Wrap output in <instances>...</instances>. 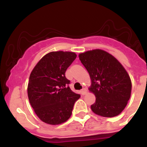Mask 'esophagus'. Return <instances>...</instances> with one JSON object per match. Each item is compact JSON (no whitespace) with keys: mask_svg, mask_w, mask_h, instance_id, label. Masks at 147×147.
Here are the masks:
<instances>
[{"mask_svg":"<svg viewBox=\"0 0 147 147\" xmlns=\"http://www.w3.org/2000/svg\"><path fill=\"white\" fill-rule=\"evenodd\" d=\"M86 91H87L86 89L83 88L82 90H81V93H82V95H86Z\"/></svg>","mask_w":147,"mask_h":147,"instance_id":"obj_1","label":"esophagus"}]
</instances>
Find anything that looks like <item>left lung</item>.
Masks as SVG:
<instances>
[{"label": "left lung", "instance_id": "1", "mask_svg": "<svg viewBox=\"0 0 147 147\" xmlns=\"http://www.w3.org/2000/svg\"><path fill=\"white\" fill-rule=\"evenodd\" d=\"M79 57L91 79L89 90L96 97L90 106L92 112L106 117L120 114L129 100L132 87L129 74L122 64L99 49L80 54Z\"/></svg>", "mask_w": 147, "mask_h": 147}]
</instances>
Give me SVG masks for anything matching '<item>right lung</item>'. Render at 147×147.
Instances as JSON below:
<instances>
[{
  "label": "right lung",
  "instance_id": "1",
  "mask_svg": "<svg viewBox=\"0 0 147 147\" xmlns=\"http://www.w3.org/2000/svg\"><path fill=\"white\" fill-rule=\"evenodd\" d=\"M77 55L72 52H52L45 55L33 69L28 86L32 107L41 120L57 125L71 116L79 94L69 87L65 71Z\"/></svg>",
  "mask_w": 147,
  "mask_h": 147
}]
</instances>
